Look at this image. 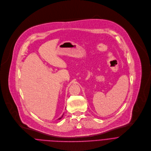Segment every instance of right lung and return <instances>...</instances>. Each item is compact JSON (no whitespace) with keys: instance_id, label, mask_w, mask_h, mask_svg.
Instances as JSON below:
<instances>
[{"instance_id":"1","label":"right lung","mask_w":151,"mask_h":151,"mask_svg":"<svg viewBox=\"0 0 151 151\" xmlns=\"http://www.w3.org/2000/svg\"><path fill=\"white\" fill-rule=\"evenodd\" d=\"M63 115H64V114H63V115H62V116H61V118H58V119H61V118H63Z\"/></svg>"}]
</instances>
